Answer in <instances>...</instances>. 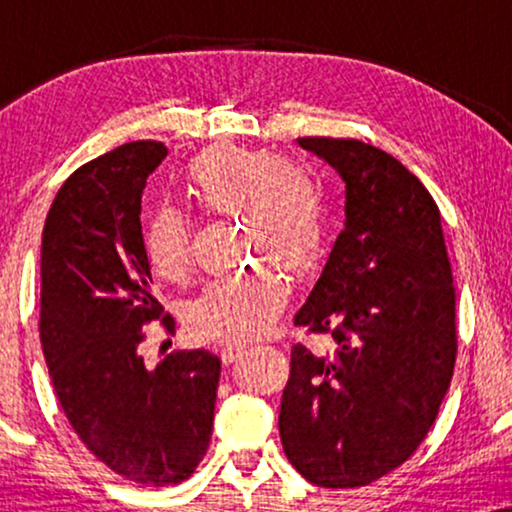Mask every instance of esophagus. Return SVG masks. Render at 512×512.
I'll return each instance as SVG.
<instances>
[{"label":"esophagus","mask_w":512,"mask_h":512,"mask_svg":"<svg viewBox=\"0 0 512 512\" xmlns=\"http://www.w3.org/2000/svg\"><path fill=\"white\" fill-rule=\"evenodd\" d=\"M244 349H247V345H240V342H230V345L223 347L221 352V361L223 363H233L240 359V356L244 354Z\"/></svg>","instance_id":"esophagus-1"}]
</instances>
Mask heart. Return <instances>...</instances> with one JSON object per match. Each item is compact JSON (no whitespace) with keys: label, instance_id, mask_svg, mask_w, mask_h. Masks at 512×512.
<instances>
[{"label":"heart","instance_id":"1","mask_svg":"<svg viewBox=\"0 0 512 512\" xmlns=\"http://www.w3.org/2000/svg\"><path fill=\"white\" fill-rule=\"evenodd\" d=\"M184 191L205 214L240 219L244 247L261 258L305 272L326 240V186L303 158L219 144L184 167ZM144 251L158 277L179 282L191 265V233L179 212L160 207L144 230ZM286 279L272 268H254L207 284L186 310L200 340L244 342L265 331L286 300Z\"/></svg>","mask_w":512,"mask_h":512}]
</instances>
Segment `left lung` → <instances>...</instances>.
I'll list each match as a JSON object with an SVG mask.
<instances>
[{"label": "left lung", "instance_id": "8db88e82", "mask_svg": "<svg viewBox=\"0 0 512 512\" xmlns=\"http://www.w3.org/2000/svg\"><path fill=\"white\" fill-rule=\"evenodd\" d=\"M345 181V230L296 312L333 352L291 349L279 436L317 487L352 489L410 459L450 389L457 326L436 202L394 156L359 139L303 137Z\"/></svg>", "mask_w": 512, "mask_h": 512}]
</instances>
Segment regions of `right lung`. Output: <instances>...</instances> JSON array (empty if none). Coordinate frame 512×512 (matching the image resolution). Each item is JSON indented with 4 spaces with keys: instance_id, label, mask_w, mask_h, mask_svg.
I'll use <instances>...</instances> for the list:
<instances>
[{
    "instance_id": "obj_1",
    "label": "right lung",
    "mask_w": 512,
    "mask_h": 512,
    "mask_svg": "<svg viewBox=\"0 0 512 512\" xmlns=\"http://www.w3.org/2000/svg\"><path fill=\"white\" fill-rule=\"evenodd\" d=\"M167 149L130 142L69 177L41 235V345L55 396L83 445L125 480L177 485L205 457L221 361L205 349L146 368L151 293L142 191ZM174 331L172 317H165Z\"/></svg>"
}]
</instances>
